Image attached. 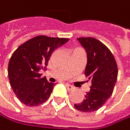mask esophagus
<instances>
[{"instance_id": "obj_1", "label": "esophagus", "mask_w": 130, "mask_h": 130, "mask_svg": "<svg viewBox=\"0 0 130 130\" xmlns=\"http://www.w3.org/2000/svg\"><path fill=\"white\" fill-rule=\"evenodd\" d=\"M66 88H67V89H68L69 91H72V90L74 89V87L72 86V85H69V84H66Z\"/></svg>"}]
</instances>
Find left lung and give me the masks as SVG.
Here are the masks:
<instances>
[{"label":"left lung","mask_w":130,"mask_h":130,"mask_svg":"<svg viewBox=\"0 0 130 130\" xmlns=\"http://www.w3.org/2000/svg\"><path fill=\"white\" fill-rule=\"evenodd\" d=\"M78 40L87 52L85 75L91 85L84 101L74 106L82 112H94L113 94L118 75L117 64L112 52L101 41L92 37H81Z\"/></svg>","instance_id":"obj_1"}]
</instances>
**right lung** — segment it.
I'll use <instances>...</instances> for the list:
<instances>
[{"instance_id":"obj_1","label":"right lung","mask_w":130,"mask_h":130,"mask_svg":"<svg viewBox=\"0 0 130 130\" xmlns=\"http://www.w3.org/2000/svg\"><path fill=\"white\" fill-rule=\"evenodd\" d=\"M69 40L38 36L23 43L13 53L8 64V77L13 92L23 104L34 107L49 98L55 84L45 77L41 78L39 72L47 66L55 49Z\"/></svg>"}]
</instances>
